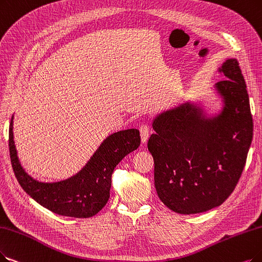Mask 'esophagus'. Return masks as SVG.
<instances>
[{
	"instance_id": "34e87169",
	"label": "esophagus",
	"mask_w": 262,
	"mask_h": 262,
	"mask_svg": "<svg viewBox=\"0 0 262 262\" xmlns=\"http://www.w3.org/2000/svg\"><path fill=\"white\" fill-rule=\"evenodd\" d=\"M140 133H141V141L142 143H146L149 137V127L146 123H143L140 127Z\"/></svg>"
}]
</instances>
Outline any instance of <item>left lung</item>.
Instances as JSON below:
<instances>
[{
    "label": "left lung",
    "mask_w": 262,
    "mask_h": 262,
    "mask_svg": "<svg viewBox=\"0 0 262 262\" xmlns=\"http://www.w3.org/2000/svg\"><path fill=\"white\" fill-rule=\"evenodd\" d=\"M216 83L225 107L214 118L189 103L166 111L152 122L147 147L155 163V187L162 203L183 214L206 212L232 193L253 140L246 83L236 59L219 69Z\"/></svg>",
    "instance_id": "left-lung-1"
}]
</instances>
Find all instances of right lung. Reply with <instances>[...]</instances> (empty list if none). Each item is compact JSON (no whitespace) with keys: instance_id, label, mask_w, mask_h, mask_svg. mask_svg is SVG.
<instances>
[{"instance_id":"add662e5","label":"right lung","mask_w":262,"mask_h":262,"mask_svg":"<svg viewBox=\"0 0 262 262\" xmlns=\"http://www.w3.org/2000/svg\"><path fill=\"white\" fill-rule=\"evenodd\" d=\"M140 144L141 137L137 129L114 133L102 143L78 174L63 182L46 184L29 176L19 162L14 143L13 117L8 132L10 162L23 189L47 210L75 218L92 217L105 206L110 199L114 169Z\"/></svg>"}]
</instances>
